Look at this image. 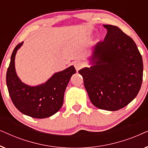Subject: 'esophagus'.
<instances>
[{"label":"esophagus","instance_id":"obj_1","mask_svg":"<svg viewBox=\"0 0 148 148\" xmlns=\"http://www.w3.org/2000/svg\"><path fill=\"white\" fill-rule=\"evenodd\" d=\"M74 66L77 71H79L83 66V63L81 61H79V60H77V61L75 62Z\"/></svg>","mask_w":148,"mask_h":148}]
</instances>
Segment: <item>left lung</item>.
<instances>
[{"label": "left lung", "mask_w": 148, "mask_h": 148, "mask_svg": "<svg viewBox=\"0 0 148 148\" xmlns=\"http://www.w3.org/2000/svg\"><path fill=\"white\" fill-rule=\"evenodd\" d=\"M104 26L106 37L93 51L95 65L79 73L92 104L102 110L115 111L128 105L138 94L143 60L132 38L116 26Z\"/></svg>", "instance_id": "8db88e82"}]
</instances>
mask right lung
<instances>
[{
  "mask_svg": "<svg viewBox=\"0 0 148 148\" xmlns=\"http://www.w3.org/2000/svg\"><path fill=\"white\" fill-rule=\"evenodd\" d=\"M22 42L14 48L8 67L6 82L9 96L15 106L23 114L36 119L47 118L60 110L64 93L71 76L75 73L73 66L56 73L45 84L30 87L22 83L16 74L15 57Z\"/></svg>",
  "mask_w": 148,
  "mask_h": 148,
  "instance_id": "obj_1",
  "label": "right lung"
}]
</instances>
